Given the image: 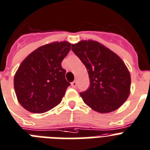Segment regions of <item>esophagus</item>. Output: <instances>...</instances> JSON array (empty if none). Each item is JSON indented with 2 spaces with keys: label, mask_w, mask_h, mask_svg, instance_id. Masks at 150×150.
<instances>
[{
  "label": "esophagus",
  "mask_w": 150,
  "mask_h": 150,
  "mask_svg": "<svg viewBox=\"0 0 150 150\" xmlns=\"http://www.w3.org/2000/svg\"><path fill=\"white\" fill-rule=\"evenodd\" d=\"M76 85H77V82H76V81H74L73 83H71V86H72L74 88L76 87Z\"/></svg>",
  "instance_id": "1"
}]
</instances>
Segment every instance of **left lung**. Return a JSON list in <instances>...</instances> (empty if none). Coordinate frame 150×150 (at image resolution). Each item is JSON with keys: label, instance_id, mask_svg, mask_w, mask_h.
<instances>
[{"label": "left lung", "instance_id": "obj_1", "mask_svg": "<svg viewBox=\"0 0 150 150\" xmlns=\"http://www.w3.org/2000/svg\"><path fill=\"white\" fill-rule=\"evenodd\" d=\"M72 51L83 63L90 86L80 93L85 104L99 113L117 110L128 98L130 74L125 62L96 41L82 40L72 45Z\"/></svg>", "mask_w": 150, "mask_h": 150}]
</instances>
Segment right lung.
I'll return each instance as SVG.
<instances>
[{"mask_svg":"<svg viewBox=\"0 0 150 150\" xmlns=\"http://www.w3.org/2000/svg\"><path fill=\"white\" fill-rule=\"evenodd\" d=\"M70 42L42 45L25 57L14 76V89L20 104L33 113H44L60 104L70 83L61 62L69 53Z\"/></svg>","mask_w":150,"mask_h":150,"instance_id":"add662e5","label":"right lung"}]
</instances>
